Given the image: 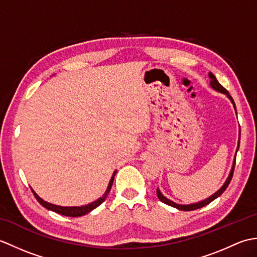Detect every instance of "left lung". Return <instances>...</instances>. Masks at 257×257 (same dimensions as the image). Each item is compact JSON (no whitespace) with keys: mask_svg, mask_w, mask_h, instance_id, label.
I'll return each instance as SVG.
<instances>
[{"mask_svg":"<svg viewBox=\"0 0 257 257\" xmlns=\"http://www.w3.org/2000/svg\"><path fill=\"white\" fill-rule=\"evenodd\" d=\"M209 77H210V79H211V80H210V85H211L212 88L214 89V90H216V91L222 92V94H225V95H226V97L228 98V99H230V100L232 101L233 106H234V109H235V110H236V108H235V103H234L233 98L231 97V95H230V94H228V91L224 88V87H223V86L219 83V81H217V79L215 78V76L213 75L212 73H209ZM239 138H241V130H239V134H238V145H237L236 152H237V150H238V147H239ZM235 158H236V154H235ZM234 167H235V159H234L233 166H232V169H231V172H230V174H228V177H227V179H226V181L224 182V184L222 185V188H220V190H217L214 194H212L211 196H209V198L205 199V200H203V201L196 202V203H193V204H187V205H183V204L174 203L173 201L167 199L166 196L163 195V194L160 192V190H159V189H157V195H158V198H159V200H160L161 202H163V203H166V204H168V205L176 207V209H178V210H181V211H192V210L200 209V207H203V206H205V205L209 204L210 202H212L213 200H215L216 198H219V196H220L223 192H224V191L226 190V188L228 187V184H230L231 180H232V177H233V171H234Z\"/></svg>","mask_w":257,"mask_h":257,"instance_id":"1","label":"left lung"}]
</instances>
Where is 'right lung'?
<instances>
[{
  "instance_id": "right-lung-1",
  "label": "right lung",
  "mask_w": 257,
  "mask_h": 257,
  "mask_svg": "<svg viewBox=\"0 0 257 257\" xmlns=\"http://www.w3.org/2000/svg\"><path fill=\"white\" fill-rule=\"evenodd\" d=\"M116 172H117V171L113 172L112 177H111V179H110V181H109V184H108V188H107V190H106V192L103 193V195L101 196V198L97 199L96 201L91 202V203L87 204V205H81V206H59V205H55V204L48 203V202H46V201H44L43 199H41L40 196H38V195L35 193L34 190H33V189H31V190H32L33 194H34V196L36 198V200H37L38 202H40V203H41L43 206L46 207L47 210L54 211V212L58 213V214H62V215H65V216H73V217H75V216H81V215L87 214V213H89L90 211H92L94 209H96L97 206H99V205L102 203V202L106 200L108 193L110 192V189H111V185H112L113 179H114V174H116Z\"/></svg>"
}]
</instances>
